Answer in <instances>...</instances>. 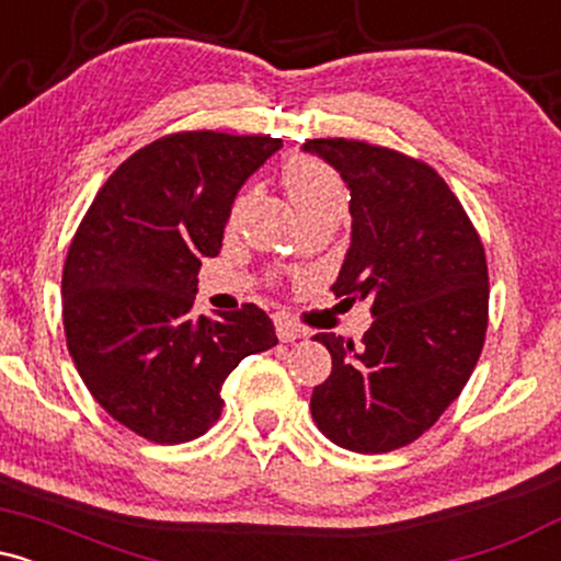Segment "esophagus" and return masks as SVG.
<instances>
[{
	"label": "esophagus",
	"mask_w": 561,
	"mask_h": 561,
	"mask_svg": "<svg viewBox=\"0 0 561 561\" xmlns=\"http://www.w3.org/2000/svg\"><path fill=\"white\" fill-rule=\"evenodd\" d=\"M302 334H306V332H302L300 327L295 324V321H289L285 317L276 319V337H279L282 343H295V340H300Z\"/></svg>",
	"instance_id": "1"
}]
</instances>
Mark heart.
<instances>
[{
  "label": "heart",
  "mask_w": 561,
  "mask_h": 561,
  "mask_svg": "<svg viewBox=\"0 0 561 561\" xmlns=\"http://www.w3.org/2000/svg\"><path fill=\"white\" fill-rule=\"evenodd\" d=\"M285 190L289 199L298 208L300 218L324 214V210H345L347 192L343 179L334 173L330 165L319 163L313 158H295L285 169ZM244 197L237 199L231 210V221L240 214Z\"/></svg>",
  "instance_id": "heart-1"
}]
</instances>
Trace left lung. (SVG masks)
Returning a JSON list of instances; mask_svg holds the SVG:
<instances>
[{
	"label": "left lung",
	"mask_w": 561,
	"mask_h": 561,
	"mask_svg": "<svg viewBox=\"0 0 561 561\" xmlns=\"http://www.w3.org/2000/svg\"><path fill=\"white\" fill-rule=\"evenodd\" d=\"M351 190V248L332 293L371 300L362 345L317 334L332 375L313 388L317 427L356 454L414 443L465 390L488 330L480 234L422 160L358 139H308Z\"/></svg>",
	"instance_id": "left-lung-1"
}]
</instances>
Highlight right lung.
Instances as JSON below:
<instances>
[{
    "label": "right lung",
    "instance_id": "obj_1",
    "mask_svg": "<svg viewBox=\"0 0 561 561\" xmlns=\"http://www.w3.org/2000/svg\"><path fill=\"white\" fill-rule=\"evenodd\" d=\"M272 137L182 131L124 160L96 192L62 268V324L94 401L152 443L195 440L221 416V385L276 345L253 302L195 317L197 272L216 259L240 186Z\"/></svg>",
    "mask_w": 561,
    "mask_h": 561
}]
</instances>
